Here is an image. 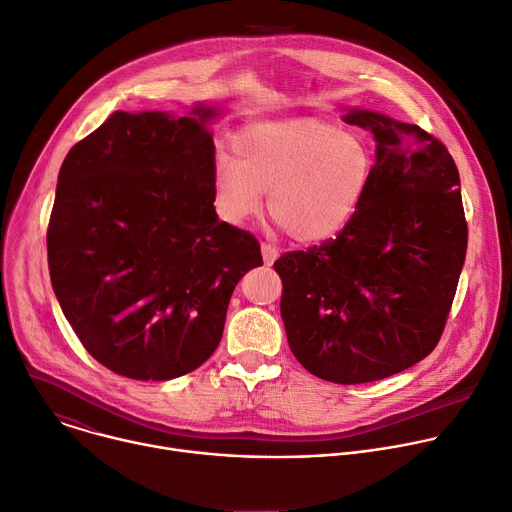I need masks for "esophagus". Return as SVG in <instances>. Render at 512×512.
<instances>
[{
  "label": "esophagus",
  "instance_id": "34e87169",
  "mask_svg": "<svg viewBox=\"0 0 512 512\" xmlns=\"http://www.w3.org/2000/svg\"><path fill=\"white\" fill-rule=\"evenodd\" d=\"M260 250H262V258H264V264H274V260L278 258V250L274 248V246H270V244H262L260 246Z\"/></svg>",
  "mask_w": 512,
  "mask_h": 512
}]
</instances>
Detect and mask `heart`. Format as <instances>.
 Listing matches in <instances>:
<instances>
[{
  "label": "heart",
  "mask_w": 512,
  "mask_h": 512,
  "mask_svg": "<svg viewBox=\"0 0 512 512\" xmlns=\"http://www.w3.org/2000/svg\"><path fill=\"white\" fill-rule=\"evenodd\" d=\"M236 160L213 164L217 213L240 225L262 209L301 244L342 234L360 211L374 175V150L354 130L301 118L244 128L234 138Z\"/></svg>",
  "instance_id": "b5f03b06"
}]
</instances>
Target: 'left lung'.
I'll return each mask as SVG.
<instances>
[{"label": "left lung", "instance_id": "left-lung-1", "mask_svg": "<svg viewBox=\"0 0 512 512\" xmlns=\"http://www.w3.org/2000/svg\"><path fill=\"white\" fill-rule=\"evenodd\" d=\"M372 132L374 175L346 230L274 262L289 348L313 376L362 384L403 372L437 346L466 260L458 166L415 124L346 107Z\"/></svg>", "mask_w": 512, "mask_h": 512}]
</instances>
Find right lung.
Segmentation results:
<instances>
[{
    "label": "right lung",
    "mask_w": 512,
    "mask_h": 512,
    "mask_svg": "<svg viewBox=\"0 0 512 512\" xmlns=\"http://www.w3.org/2000/svg\"><path fill=\"white\" fill-rule=\"evenodd\" d=\"M221 103L187 116L113 111L59 173L46 246L50 282L85 350L116 374L170 380L219 346L260 244L213 207Z\"/></svg>",
    "instance_id": "add662e5"
}]
</instances>
